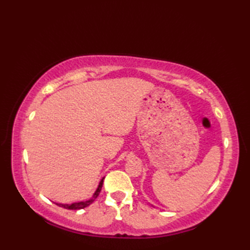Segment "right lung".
Segmentation results:
<instances>
[{
  "label": "right lung",
  "mask_w": 250,
  "mask_h": 250,
  "mask_svg": "<svg viewBox=\"0 0 250 250\" xmlns=\"http://www.w3.org/2000/svg\"><path fill=\"white\" fill-rule=\"evenodd\" d=\"M103 179L104 177L101 179V182L99 183V186L97 190H95V192L93 193L92 198H90L89 200H86V201H81V202H75V203H72V204H59L57 203L58 206H61L63 207V208H66V209H82V208H84V207L89 206L91 203H93L94 200L98 198V195L100 194L101 192V189H102V186H103Z\"/></svg>",
  "instance_id": "1"
}]
</instances>
